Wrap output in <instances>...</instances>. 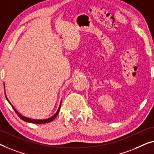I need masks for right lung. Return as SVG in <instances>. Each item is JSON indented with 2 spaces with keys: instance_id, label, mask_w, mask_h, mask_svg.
<instances>
[{
  "instance_id": "obj_1",
  "label": "right lung",
  "mask_w": 154,
  "mask_h": 154,
  "mask_svg": "<svg viewBox=\"0 0 154 154\" xmlns=\"http://www.w3.org/2000/svg\"><path fill=\"white\" fill-rule=\"evenodd\" d=\"M5 97H6V95H5ZM6 99H7V100H8V102H9V100H8V98H7V97H6ZM9 103H10V102H9ZM11 106H12L14 110V111L16 112V113H17V114L18 115V116L19 117V118H20V119H21V120H23V121L27 122H31V123H34V124H45V123L50 122H52V120H54V119L55 118H56V117L57 116V115H58V113H59V111H60L61 104H60V106H59V108L58 111H57V113H55L53 116H52L51 118H48V119H45V120H34V119H30V118H26V117L23 116H21V115H20V114L18 113V111L14 109V108L13 107L12 105H11Z\"/></svg>"
}]
</instances>
